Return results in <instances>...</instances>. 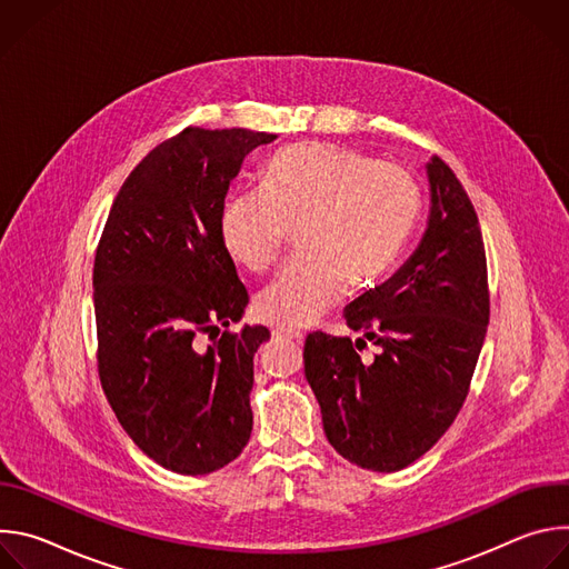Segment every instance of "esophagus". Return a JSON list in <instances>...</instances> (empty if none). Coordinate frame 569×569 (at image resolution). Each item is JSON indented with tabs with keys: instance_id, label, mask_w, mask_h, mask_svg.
<instances>
[{
	"instance_id": "1",
	"label": "esophagus",
	"mask_w": 569,
	"mask_h": 569,
	"mask_svg": "<svg viewBox=\"0 0 569 569\" xmlns=\"http://www.w3.org/2000/svg\"><path fill=\"white\" fill-rule=\"evenodd\" d=\"M272 336L277 340H286V342H301V338H303L299 331H288V329H274Z\"/></svg>"
}]
</instances>
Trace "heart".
<instances>
[{
  "label": "heart",
  "mask_w": 569,
  "mask_h": 569,
  "mask_svg": "<svg viewBox=\"0 0 569 569\" xmlns=\"http://www.w3.org/2000/svg\"><path fill=\"white\" fill-rule=\"evenodd\" d=\"M421 211L417 180L351 148L297 143L268 161L261 187L233 191L220 211V240L233 263L270 270L297 231L301 254L259 295L254 310L279 329L310 327L351 286L380 277Z\"/></svg>",
  "instance_id": "heart-1"
}]
</instances>
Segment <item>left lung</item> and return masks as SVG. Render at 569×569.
Segmentation results:
<instances>
[{"instance_id": "1", "label": "left lung", "mask_w": 569, "mask_h": 569, "mask_svg": "<svg viewBox=\"0 0 569 569\" xmlns=\"http://www.w3.org/2000/svg\"><path fill=\"white\" fill-rule=\"evenodd\" d=\"M430 216L415 254L345 310L360 338L310 333L303 371L329 443L351 463L393 472L452 426L489 327V277L475 207L443 159L428 161ZM371 341L373 363L359 358Z\"/></svg>"}]
</instances>
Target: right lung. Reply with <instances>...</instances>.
Here are the masks:
<instances>
[{
	"instance_id": "obj_1",
	"label": "right lung",
	"mask_w": 569,
	"mask_h": 569,
	"mask_svg": "<svg viewBox=\"0 0 569 569\" xmlns=\"http://www.w3.org/2000/svg\"><path fill=\"white\" fill-rule=\"evenodd\" d=\"M274 139L184 128L161 141L123 182L97 248L103 391L128 437L180 475L227 466L252 435L254 353L270 331H227L250 297L218 222L242 159Z\"/></svg>"
}]
</instances>
